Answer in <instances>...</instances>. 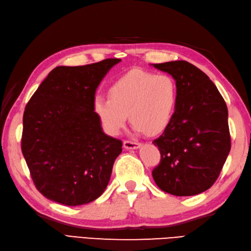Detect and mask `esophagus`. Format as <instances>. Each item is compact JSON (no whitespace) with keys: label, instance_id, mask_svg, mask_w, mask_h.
Here are the masks:
<instances>
[{"label":"esophagus","instance_id":"34e87169","mask_svg":"<svg viewBox=\"0 0 251 251\" xmlns=\"http://www.w3.org/2000/svg\"><path fill=\"white\" fill-rule=\"evenodd\" d=\"M124 147L126 148V150H137V148L141 147V143L125 141L124 142Z\"/></svg>","mask_w":251,"mask_h":251}]
</instances>
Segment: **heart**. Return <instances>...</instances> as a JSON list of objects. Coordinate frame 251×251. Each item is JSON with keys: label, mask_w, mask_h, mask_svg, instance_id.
I'll use <instances>...</instances> for the list:
<instances>
[{"label": "heart", "mask_w": 251, "mask_h": 251, "mask_svg": "<svg viewBox=\"0 0 251 251\" xmlns=\"http://www.w3.org/2000/svg\"><path fill=\"white\" fill-rule=\"evenodd\" d=\"M109 95L96 96L93 109L105 132L112 136L124 129L129 116L135 132L158 134L176 114L178 88L169 75L133 69L111 84Z\"/></svg>", "instance_id": "obj_1"}]
</instances>
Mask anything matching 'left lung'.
Returning a JSON list of instances; mask_svg holds the SVG:
<instances>
[{"instance_id": "8db88e82", "label": "left lung", "mask_w": 251, "mask_h": 251, "mask_svg": "<svg viewBox=\"0 0 251 251\" xmlns=\"http://www.w3.org/2000/svg\"><path fill=\"white\" fill-rule=\"evenodd\" d=\"M151 66L178 88L175 119L152 142L161 155L152 177L171 195H197L213 185L231 150L226 104L209 76L187 61Z\"/></svg>"}]
</instances>
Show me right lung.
Returning <instances> with one entry per match:
<instances>
[{"label": "right lung", "instance_id": "right-lung-1", "mask_svg": "<svg viewBox=\"0 0 251 251\" xmlns=\"http://www.w3.org/2000/svg\"><path fill=\"white\" fill-rule=\"evenodd\" d=\"M121 59L54 68L24 112L22 151L35 187L66 206L99 198L122 142L107 135L93 109L95 92Z\"/></svg>", "mask_w": 251, "mask_h": 251}]
</instances>
